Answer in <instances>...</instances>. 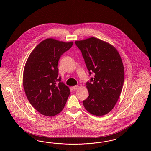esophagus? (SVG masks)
<instances>
[{"mask_svg":"<svg viewBox=\"0 0 151 151\" xmlns=\"http://www.w3.org/2000/svg\"><path fill=\"white\" fill-rule=\"evenodd\" d=\"M79 88V86H73V89L74 90H77V89H78V88Z\"/></svg>","mask_w":151,"mask_h":151,"instance_id":"obj_1","label":"esophagus"}]
</instances>
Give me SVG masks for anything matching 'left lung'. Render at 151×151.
<instances>
[{"mask_svg":"<svg viewBox=\"0 0 151 151\" xmlns=\"http://www.w3.org/2000/svg\"><path fill=\"white\" fill-rule=\"evenodd\" d=\"M75 43L89 73H95L91 80L93 83L86 84L89 96L83 101V105L92 115H106L115 106L122 92L124 72L120 54L114 46L95 37Z\"/></svg>","mask_w":151,"mask_h":151,"instance_id":"8db88e82","label":"left lung"}]
</instances>
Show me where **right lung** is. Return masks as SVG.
<instances>
[{
	"instance_id": "add662e5",
	"label": "right lung",
	"mask_w": 151,
	"mask_h": 151,
	"mask_svg": "<svg viewBox=\"0 0 151 151\" xmlns=\"http://www.w3.org/2000/svg\"><path fill=\"white\" fill-rule=\"evenodd\" d=\"M73 43L45 39L31 52L26 62L22 76L24 91L30 104L42 115L54 116L65 107L70 90L58 78V63Z\"/></svg>"
}]
</instances>
